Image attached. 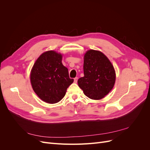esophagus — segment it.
<instances>
[{
	"label": "esophagus",
	"mask_w": 150,
	"mask_h": 150,
	"mask_svg": "<svg viewBox=\"0 0 150 150\" xmlns=\"http://www.w3.org/2000/svg\"><path fill=\"white\" fill-rule=\"evenodd\" d=\"M78 78H75L74 79V82L75 83H77V82H78Z\"/></svg>",
	"instance_id": "34e87169"
}]
</instances>
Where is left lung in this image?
I'll use <instances>...</instances> for the list:
<instances>
[{
    "label": "left lung",
    "instance_id": "left-lung-1",
    "mask_svg": "<svg viewBox=\"0 0 150 150\" xmlns=\"http://www.w3.org/2000/svg\"><path fill=\"white\" fill-rule=\"evenodd\" d=\"M84 77L78 83L86 96L101 99L110 93L115 83L116 73L112 64L104 54L91 49L84 56Z\"/></svg>",
    "mask_w": 150,
    "mask_h": 150
}]
</instances>
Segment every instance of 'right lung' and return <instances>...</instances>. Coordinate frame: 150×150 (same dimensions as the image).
<instances>
[{"mask_svg":"<svg viewBox=\"0 0 150 150\" xmlns=\"http://www.w3.org/2000/svg\"><path fill=\"white\" fill-rule=\"evenodd\" d=\"M62 54L49 51L40 55L32 68L30 83L35 94L44 102L54 104L65 96L73 83L67 68L62 63Z\"/></svg>","mask_w":150,"mask_h":150,"instance_id":"right-lung-1","label":"right lung"}]
</instances>
